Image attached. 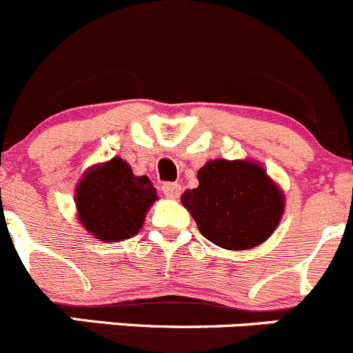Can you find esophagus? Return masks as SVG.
Wrapping results in <instances>:
<instances>
[{
	"label": "esophagus",
	"instance_id": "1",
	"mask_svg": "<svg viewBox=\"0 0 353 353\" xmlns=\"http://www.w3.org/2000/svg\"><path fill=\"white\" fill-rule=\"evenodd\" d=\"M161 192H163L165 196H169V199H179L181 186L177 183H165L161 186Z\"/></svg>",
	"mask_w": 353,
	"mask_h": 353
}]
</instances>
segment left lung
I'll use <instances>...</instances> for the list:
<instances>
[{
  "mask_svg": "<svg viewBox=\"0 0 353 353\" xmlns=\"http://www.w3.org/2000/svg\"><path fill=\"white\" fill-rule=\"evenodd\" d=\"M199 183L184 193L183 205L200 233L223 249L259 245L281 221L284 196L258 163L219 158L199 170Z\"/></svg>",
  "mask_w": 353,
  "mask_h": 353,
  "instance_id": "obj_1",
  "label": "left lung"
}]
</instances>
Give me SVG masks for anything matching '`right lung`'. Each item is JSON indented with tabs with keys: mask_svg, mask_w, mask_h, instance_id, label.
<instances>
[{
	"mask_svg": "<svg viewBox=\"0 0 353 353\" xmlns=\"http://www.w3.org/2000/svg\"><path fill=\"white\" fill-rule=\"evenodd\" d=\"M157 199V190L146 176H134L127 161L113 158L80 181L78 217L94 236L118 242L139 232L146 210Z\"/></svg>",
	"mask_w": 353,
	"mask_h": 353,
	"instance_id": "obj_1",
	"label": "right lung"
}]
</instances>
